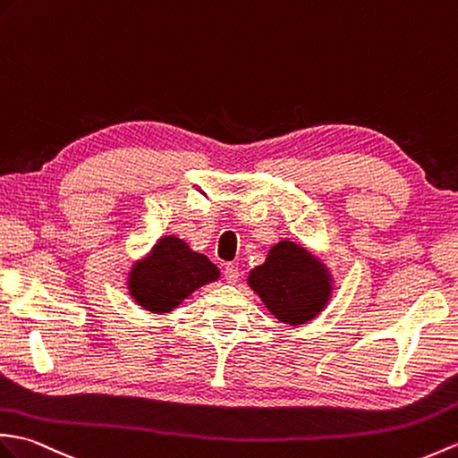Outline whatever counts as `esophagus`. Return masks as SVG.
Instances as JSON below:
<instances>
[{
    "mask_svg": "<svg viewBox=\"0 0 458 458\" xmlns=\"http://www.w3.org/2000/svg\"><path fill=\"white\" fill-rule=\"evenodd\" d=\"M225 279H226V283H230V284L238 283V279H240L238 265H233V263H228V265H226V267H225Z\"/></svg>",
    "mask_w": 458,
    "mask_h": 458,
    "instance_id": "34e87169",
    "label": "esophagus"
}]
</instances>
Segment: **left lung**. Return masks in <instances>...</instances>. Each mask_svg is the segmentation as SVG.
Here are the masks:
<instances>
[{
  "label": "left lung",
  "instance_id": "1",
  "mask_svg": "<svg viewBox=\"0 0 458 458\" xmlns=\"http://www.w3.org/2000/svg\"><path fill=\"white\" fill-rule=\"evenodd\" d=\"M248 283L277 320L299 326L314 320L332 294V277L320 259L289 240L269 250Z\"/></svg>",
  "mask_w": 458,
  "mask_h": 458
}]
</instances>
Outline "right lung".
<instances>
[{
    "label": "right lung",
    "instance_id": "obj_1",
    "mask_svg": "<svg viewBox=\"0 0 458 458\" xmlns=\"http://www.w3.org/2000/svg\"><path fill=\"white\" fill-rule=\"evenodd\" d=\"M218 267L203 253L191 250L183 240L165 236L148 258L134 263L129 273V291L138 306L148 312L165 314L183 302L191 293L218 279Z\"/></svg>",
    "mask_w": 458,
    "mask_h": 458
}]
</instances>
